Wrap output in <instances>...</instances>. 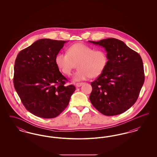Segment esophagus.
<instances>
[{"mask_svg": "<svg viewBox=\"0 0 157 157\" xmlns=\"http://www.w3.org/2000/svg\"><path fill=\"white\" fill-rule=\"evenodd\" d=\"M83 84V83H82V82H81V83H76L75 84V85H76V87H80V86H82Z\"/></svg>", "mask_w": 157, "mask_h": 157, "instance_id": "esophagus-1", "label": "esophagus"}]
</instances>
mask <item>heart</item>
Returning a JSON list of instances; mask_svg holds the SVG:
<instances>
[{
    "label": "heart",
    "mask_w": 157,
    "mask_h": 157,
    "mask_svg": "<svg viewBox=\"0 0 157 157\" xmlns=\"http://www.w3.org/2000/svg\"><path fill=\"white\" fill-rule=\"evenodd\" d=\"M108 62V55L105 51L95 50L94 48L83 43L70 46L67 53H59L55 58L57 67L67 76L71 75L78 64L79 69L73 78L75 81L99 76L104 71Z\"/></svg>",
    "instance_id": "1"
}]
</instances>
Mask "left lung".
I'll use <instances>...</instances> for the list:
<instances>
[{
  "label": "left lung",
  "mask_w": 157,
  "mask_h": 157,
  "mask_svg": "<svg viewBox=\"0 0 157 157\" xmlns=\"http://www.w3.org/2000/svg\"><path fill=\"white\" fill-rule=\"evenodd\" d=\"M89 42L104 48L108 57L103 72L90 83L92 104L106 116L125 112L136 101L144 82L141 56L115 38Z\"/></svg>",
  "instance_id": "left-lung-1"
}]
</instances>
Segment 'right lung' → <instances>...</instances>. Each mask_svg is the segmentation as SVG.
<instances>
[{"instance_id":"add662e5","label":"right lung","mask_w":157,"mask_h":157,"mask_svg":"<svg viewBox=\"0 0 157 157\" xmlns=\"http://www.w3.org/2000/svg\"><path fill=\"white\" fill-rule=\"evenodd\" d=\"M67 41L41 39L18 53L13 83L26 109L40 118L58 116L68 105L75 86H65L55 58Z\"/></svg>"}]
</instances>
